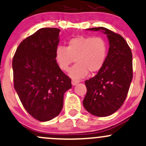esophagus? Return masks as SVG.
<instances>
[{
    "mask_svg": "<svg viewBox=\"0 0 146 146\" xmlns=\"http://www.w3.org/2000/svg\"><path fill=\"white\" fill-rule=\"evenodd\" d=\"M79 82H80V81H79V80H72V81H71L72 85H73V86H75V85L78 84Z\"/></svg>",
    "mask_w": 146,
    "mask_h": 146,
    "instance_id": "1",
    "label": "esophagus"
}]
</instances>
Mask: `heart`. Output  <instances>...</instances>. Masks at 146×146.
I'll list each match as a JSON object with an SVG mask.
<instances>
[{
    "label": "heart",
    "mask_w": 146,
    "mask_h": 146,
    "mask_svg": "<svg viewBox=\"0 0 146 146\" xmlns=\"http://www.w3.org/2000/svg\"><path fill=\"white\" fill-rule=\"evenodd\" d=\"M108 53L106 41L100 36H78L71 38L66 47L57 46L55 58L62 71H67L71 64H77L70 70L72 78L80 79L90 73L100 71L104 64Z\"/></svg>",
    "instance_id": "obj_1"
}]
</instances>
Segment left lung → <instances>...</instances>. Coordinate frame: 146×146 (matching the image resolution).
Here are the masks:
<instances>
[{
	"label": "left lung",
	"mask_w": 146,
	"mask_h": 146,
	"mask_svg": "<svg viewBox=\"0 0 146 146\" xmlns=\"http://www.w3.org/2000/svg\"><path fill=\"white\" fill-rule=\"evenodd\" d=\"M107 36L109 50L104 66L93 78L85 81L87 88L83 105L88 113L106 117L124 102L132 80V55L130 46L119 34L104 27L88 29Z\"/></svg>",
	"instance_id": "8db88e82"
}]
</instances>
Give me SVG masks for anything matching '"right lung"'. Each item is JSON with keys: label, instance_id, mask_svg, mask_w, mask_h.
Wrapping results in <instances>:
<instances>
[{"label": "right lung", "instance_id": "add662e5", "mask_svg": "<svg viewBox=\"0 0 146 146\" xmlns=\"http://www.w3.org/2000/svg\"><path fill=\"white\" fill-rule=\"evenodd\" d=\"M60 30L42 28L18 46L12 60L14 88L25 110L40 121L58 116L71 80L55 58Z\"/></svg>", "mask_w": 146, "mask_h": 146}]
</instances>
